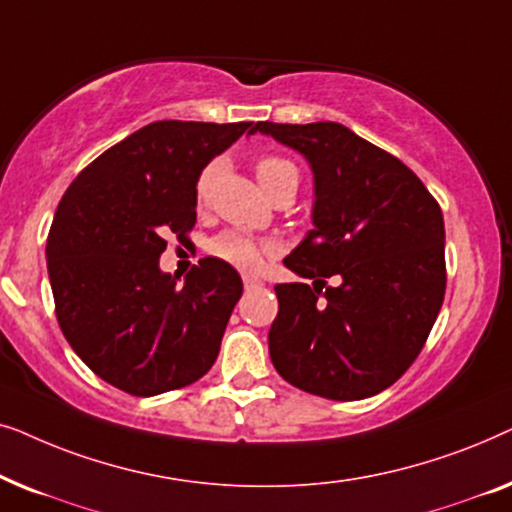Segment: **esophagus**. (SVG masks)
<instances>
[{"label":"esophagus","mask_w":512,"mask_h":512,"mask_svg":"<svg viewBox=\"0 0 512 512\" xmlns=\"http://www.w3.org/2000/svg\"><path fill=\"white\" fill-rule=\"evenodd\" d=\"M242 282H244V289H247V291H254V289H258V286H263L261 279H258V277H249V275L244 277Z\"/></svg>","instance_id":"esophagus-1"}]
</instances>
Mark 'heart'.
Here are the masks:
<instances>
[{
    "mask_svg": "<svg viewBox=\"0 0 512 512\" xmlns=\"http://www.w3.org/2000/svg\"><path fill=\"white\" fill-rule=\"evenodd\" d=\"M214 174H216V167L209 165L202 170V174L198 177V184H195V198H198L200 202L207 198L209 186H212V181H214ZM256 179H258V184H261L263 191L268 193L272 186L279 184V181H284V179L298 181V172H296V167H293V163H289L286 158L263 156V158H258V163H256ZM209 251H212L216 258H221V261L233 265V268L251 272V270L261 268L263 258L272 254V244L254 240V237L247 233L228 230V233H223L216 237V240H212V244H209Z\"/></svg>",
    "mask_w": 512,
    "mask_h": 512,
    "instance_id": "heart-1",
    "label": "heart"
}]
</instances>
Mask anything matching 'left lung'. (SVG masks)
Here are the masks:
<instances>
[{"instance_id":"left-lung-1","label":"left lung","mask_w":512,"mask_h":512,"mask_svg":"<svg viewBox=\"0 0 512 512\" xmlns=\"http://www.w3.org/2000/svg\"><path fill=\"white\" fill-rule=\"evenodd\" d=\"M307 160L312 230L284 258L312 286L277 284L272 366L293 387L361 401L391 387L422 352L445 296V223L401 160L340 123L254 125ZM326 276L341 284L320 286Z\"/></svg>"}]
</instances>
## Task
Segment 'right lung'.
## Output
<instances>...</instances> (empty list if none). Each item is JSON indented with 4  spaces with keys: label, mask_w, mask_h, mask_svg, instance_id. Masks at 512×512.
Listing matches in <instances>:
<instances>
[{
    "label": "right lung",
    "mask_w": 512,
    "mask_h": 512,
    "mask_svg": "<svg viewBox=\"0 0 512 512\" xmlns=\"http://www.w3.org/2000/svg\"><path fill=\"white\" fill-rule=\"evenodd\" d=\"M254 123L156 121L93 160L67 188L46 242L55 314L79 359L132 396L200 380L242 296L221 258L160 270L167 235L195 223L202 170Z\"/></svg>",
    "instance_id": "add662e5"
}]
</instances>
